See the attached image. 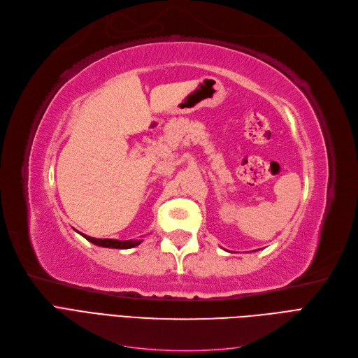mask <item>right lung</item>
<instances>
[{
  "label": "right lung",
  "instance_id": "add662e5",
  "mask_svg": "<svg viewBox=\"0 0 358 358\" xmlns=\"http://www.w3.org/2000/svg\"><path fill=\"white\" fill-rule=\"evenodd\" d=\"M81 236L85 240H89L90 243L96 244V245H101V248H109V249H131V248H136V245H139L142 243V240L121 241V240H113V238H103V240L102 238H93V237H89V236H84V234H81Z\"/></svg>",
  "mask_w": 358,
  "mask_h": 358
}]
</instances>
